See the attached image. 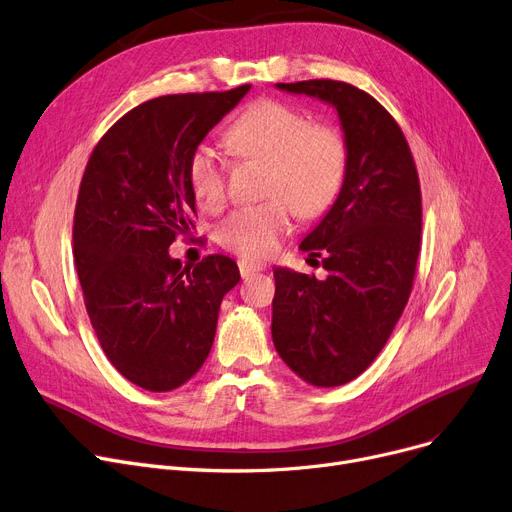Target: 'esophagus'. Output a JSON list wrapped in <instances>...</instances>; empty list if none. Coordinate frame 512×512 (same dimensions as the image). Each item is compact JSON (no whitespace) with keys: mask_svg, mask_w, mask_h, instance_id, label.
I'll use <instances>...</instances> for the list:
<instances>
[{"mask_svg":"<svg viewBox=\"0 0 512 512\" xmlns=\"http://www.w3.org/2000/svg\"><path fill=\"white\" fill-rule=\"evenodd\" d=\"M239 273H242V277H250L254 273H260V270L264 268L260 262H248V260H239Z\"/></svg>","mask_w":512,"mask_h":512,"instance_id":"1","label":"esophagus"}]
</instances>
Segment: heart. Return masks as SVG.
<instances>
[{
    "label": "heart",
    "instance_id": "obj_1",
    "mask_svg": "<svg viewBox=\"0 0 512 512\" xmlns=\"http://www.w3.org/2000/svg\"><path fill=\"white\" fill-rule=\"evenodd\" d=\"M225 142L237 157L268 161L264 202L239 206L217 229L219 244L244 258H266L291 231L293 210L320 217L337 200L347 173V144L339 130L312 124L287 103L262 99L233 119ZM196 202L217 210L225 202V161L198 146L188 163Z\"/></svg>",
    "mask_w": 512,
    "mask_h": 512
}]
</instances>
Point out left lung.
I'll return each mask as SVG.
<instances>
[{
    "label": "left lung",
    "instance_id": "1",
    "mask_svg": "<svg viewBox=\"0 0 512 512\" xmlns=\"http://www.w3.org/2000/svg\"><path fill=\"white\" fill-rule=\"evenodd\" d=\"M275 86L333 105L347 144L343 188L299 244L328 277L277 266L270 326L299 378L341 386L374 362L407 306L422 235L419 177L399 124L364 90L339 80Z\"/></svg>",
    "mask_w": 512,
    "mask_h": 512
}]
</instances>
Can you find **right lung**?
Listing matches in <instances>:
<instances>
[{
  "instance_id": "1",
  "label": "right lung",
  "mask_w": 512,
  "mask_h": 512,
  "mask_svg": "<svg viewBox=\"0 0 512 512\" xmlns=\"http://www.w3.org/2000/svg\"><path fill=\"white\" fill-rule=\"evenodd\" d=\"M250 88L134 107L99 140L82 175L74 262L84 306L115 370L150 393L182 386L202 368L223 297L239 283L229 256L182 266L169 246L194 227L190 157Z\"/></svg>"
}]
</instances>
